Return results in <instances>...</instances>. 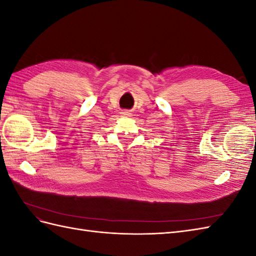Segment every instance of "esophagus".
<instances>
[{
	"mask_svg": "<svg viewBox=\"0 0 256 256\" xmlns=\"http://www.w3.org/2000/svg\"><path fill=\"white\" fill-rule=\"evenodd\" d=\"M122 116H125V118H129V116H131V114H130L129 112H127V111H124V112H122Z\"/></svg>",
	"mask_w": 256,
	"mask_h": 256,
	"instance_id": "obj_1",
	"label": "esophagus"
}]
</instances>
